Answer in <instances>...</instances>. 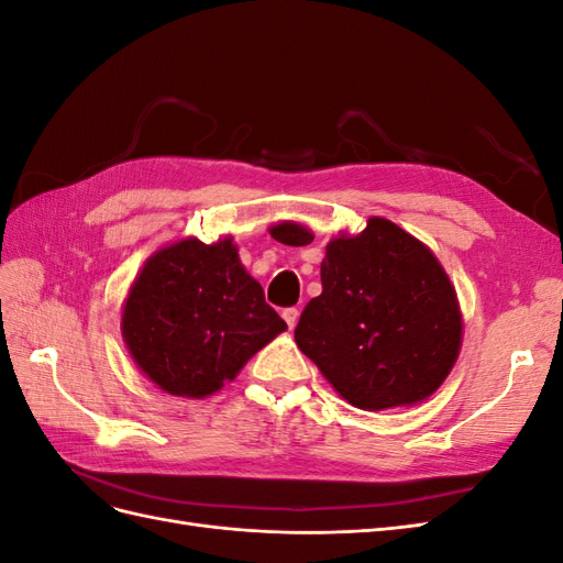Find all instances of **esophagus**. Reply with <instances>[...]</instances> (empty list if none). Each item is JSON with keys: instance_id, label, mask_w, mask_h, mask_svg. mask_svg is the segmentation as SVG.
<instances>
[{"instance_id": "34e87169", "label": "esophagus", "mask_w": 563, "mask_h": 563, "mask_svg": "<svg viewBox=\"0 0 563 563\" xmlns=\"http://www.w3.org/2000/svg\"><path fill=\"white\" fill-rule=\"evenodd\" d=\"M282 317H284V321L288 323V329H294L296 323H298L300 310H298V308H286V310H282Z\"/></svg>"}]
</instances>
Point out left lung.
Here are the masks:
<instances>
[{"label":"left lung","instance_id":"1","mask_svg":"<svg viewBox=\"0 0 563 563\" xmlns=\"http://www.w3.org/2000/svg\"><path fill=\"white\" fill-rule=\"evenodd\" d=\"M269 232L294 246L314 240L296 223ZM296 343L340 397L383 411L428 399L446 380L463 343V317L434 253L376 216L360 234L329 242L321 294L305 305Z\"/></svg>","mask_w":563,"mask_h":563}]
</instances>
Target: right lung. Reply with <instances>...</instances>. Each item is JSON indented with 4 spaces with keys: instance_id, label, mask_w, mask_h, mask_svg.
Instances as JSON below:
<instances>
[{
    "instance_id": "1",
    "label": "right lung",
    "mask_w": 563,
    "mask_h": 563,
    "mask_svg": "<svg viewBox=\"0 0 563 563\" xmlns=\"http://www.w3.org/2000/svg\"><path fill=\"white\" fill-rule=\"evenodd\" d=\"M286 331L265 302L263 286L244 269L230 236L203 244L195 236L150 255L122 312L133 362L168 395H213Z\"/></svg>"
}]
</instances>
